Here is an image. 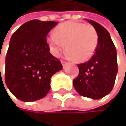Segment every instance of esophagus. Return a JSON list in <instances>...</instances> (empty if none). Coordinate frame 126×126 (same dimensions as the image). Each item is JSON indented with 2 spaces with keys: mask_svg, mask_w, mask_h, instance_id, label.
<instances>
[{
  "mask_svg": "<svg viewBox=\"0 0 126 126\" xmlns=\"http://www.w3.org/2000/svg\"><path fill=\"white\" fill-rule=\"evenodd\" d=\"M61 63H62V65H63V68L66 66V65L68 63L67 62H66V61H64V60H61Z\"/></svg>",
  "mask_w": 126,
  "mask_h": 126,
  "instance_id": "esophagus-1",
  "label": "esophagus"
}]
</instances>
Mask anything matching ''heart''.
Masks as SVG:
<instances>
[{
  "label": "heart",
  "instance_id": "b5f03b06",
  "mask_svg": "<svg viewBox=\"0 0 126 126\" xmlns=\"http://www.w3.org/2000/svg\"><path fill=\"white\" fill-rule=\"evenodd\" d=\"M49 41L54 54L65 47L67 56L77 62H85L92 57L98 44L96 29L91 25L78 22H66L57 27Z\"/></svg>",
  "mask_w": 126,
  "mask_h": 126
}]
</instances>
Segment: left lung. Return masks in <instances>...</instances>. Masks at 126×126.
Masks as SVG:
<instances>
[{
    "label": "left lung",
    "instance_id": "1",
    "mask_svg": "<svg viewBox=\"0 0 126 126\" xmlns=\"http://www.w3.org/2000/svg\"><path fill=\"white\" fill-rule=\"evenodd\" d=\"M88 22L97 32L98 44L91 58L77 65L79 73L73 86L81 96L97 100L108 94L114 86L118 72L116 49L104 26L91 19Z\"/></svg>",
    "mask_w": 126,
    "mask_h": 126
}]
</instances>
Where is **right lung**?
<instances>
[{
  "instance_id": "1",
  "label": "right lung",
  "mask_w": 126,
  "mask_h": 126,
  "mask_svg": "<svg viewBox=\"0 0 126 126\" xmlns=\"http://www.w3.org/2000/svg\"><path fill=\"white\" fill-rule=\"evenodd\" d=\"M57 24L54 21L30 20L10 38L5 61V83L22 101L45 97L50 89L52 76L63 69L60 60L49 52L46 38Z\"/></svg>"
}]
</instances>
